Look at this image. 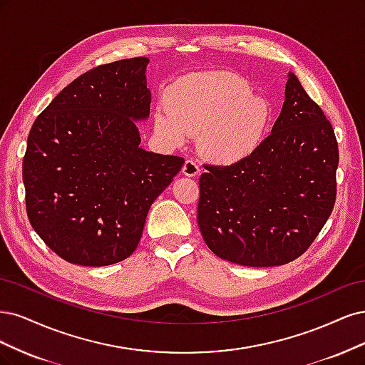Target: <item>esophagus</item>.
Masks as SVG:
<instances>
[{
    "mask_svg": "<svg viewBox=\"0 0 365 365\" xmlns=\"http://www.w3.org/2000/svg\"><path fill=\"white\" fill-rule=\"evenodd\" d=\"M182 173H183L185 175H187V178H195V175L200 174V167L197 165V163H195L194 160L187 159V160H185V163H183Z\"/></svg>",
    "mask_w": 365,
    "mask_h": 365,
    "instance_id": "34e87169",
    "label": "esophagus"
}]
</instances>
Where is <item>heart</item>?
Here are the masks:
<instances>
[{
	"label": "heart",
	"instance_id": "1",
	"mask_svg": "<svg viewBox=\"0 0 365 365\" xmlns=\"http://www.w3.org/2000/svg\"><path fill=\"white\" fill-rule=\"evenodd\" d=\"M238 76L225 71L197 73L174 83L155 116L156 130L171 143L200 135V150L221 165L238 163L265 139L272 108L265 98L252 96Z\"/></svg>",
	"mask_w": 365,
	"mask_h": 365
}]
</instances>
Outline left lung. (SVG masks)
Listing matches in <instances>:
<instances>
[{"mask_svg": "<svg viewBox=\"0 0 365 365\" xmlns=\"http://www.w3.org/2000/svg\"><path fill=\"white\" fill-rule=\"evenodd\" d=\"M336 167L331 123L288 73L272 135L238 163L205 167L197 221L206 245L221 259L245 267L294 261L332 212Z\"/></svg>", "mask_w": 365, "mask_h": 365, "instance_id": "8db88e82", "label": "left lung"}]
</instances>
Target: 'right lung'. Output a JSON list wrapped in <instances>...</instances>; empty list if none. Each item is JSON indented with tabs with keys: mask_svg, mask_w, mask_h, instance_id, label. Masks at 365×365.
Returning <instances> with one entry per match:
<instances>
[{
	"mask_svg": "<svg viewBox=\"0 0 365 365\" xmlns=\"http://www.w3.org/2000/svg\"><path fill=\"white\" fill-rule=\"evenodd\" d=\"M150 58L101 65L69 83L34 121L22 162L27 214L65 261L112 265L130 256L151 203L183 158L140 147L150 116Z\"/></svg>",
	"mask_w": 365,
	"mask_h": 365,
	"instance_id": "1",
	"label": "right lung"
}]
</instances>
